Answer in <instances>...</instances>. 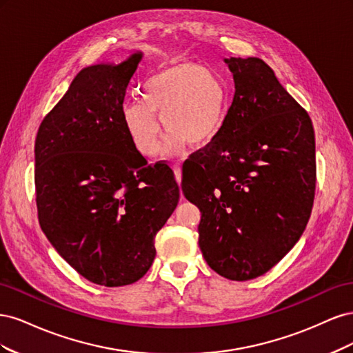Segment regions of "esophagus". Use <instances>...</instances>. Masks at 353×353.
<instances>
[{"label": "esophagus", "instance_id": "1", "mask_svg": "<svg viewBox=\"0 0 353 353\" xmlns=\"http://www.w3.org/2000/svg\"><path fill=\"white\" fill-rule=\"evenodd\" d=\"M174 174H175V179H176L178 185H181V179H183V170H181L179 165L174 166Z\"/></svg>", "mask_w": 353, "mask_h": 353}]
</instances>
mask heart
Segmentation results:
<instances>
[{"instance_id":"heart-1","label":"heart","mask_w":353,"mask_h":353,"mask_svg":"<svg viewBox=\"0 0 353 353\" xmlns=\"http://www.w3.org/2000/svg\"><path fill=\"white\" fill-rule=\"evenodd\" d=\"M228 92L216 72L181 61L157 70L143 85V99L123 105V122L137 150L153 157L160 148V123L168 132L165 153L175 154L185 143L209 145L219 135L227 114Z\"/></svg>"}]
</instances>
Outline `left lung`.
<instances>
[{
	"label": "left lung",
	"instance_id": "left-lung-1",
	"mask_svg": "<svg viewBox=\"0 0 353 353\" xmlns=\"http://www.w3.org/2000/svg\"><path fill=\"white\" fill-rule=\"evenodd\" d=\"M236 92L219 135L188 160L183 191L201 212L199 245L232 281L268 272L293 249L315 196L312 121L258 57L225 59Z\"/></svg>",
	"mask_w": 353,
	"mask_h": 353
}]
</instances>
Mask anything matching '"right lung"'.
I'll use <instances>...</instances> for the list:
<instances>
[{
    "label": "right lung",
    "mask_w": 353,
    "mask_h": 353,
    "mask_svg": "<svg viewBox=\"0 0 353 353\" xmlns=\"http://www.w3.org/2000/svg\"><path fill=\"white\" fill-rule=\"evenodd\" d=\"M143 52L82 69L41 122L35 140L39 225L94 284L128 285L154 261V237L179 200L172 169L147 165L123 122Z\"/></svg>",
    "instance_id": "obj_1"
}]
</instances>
